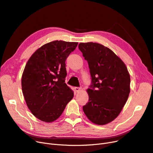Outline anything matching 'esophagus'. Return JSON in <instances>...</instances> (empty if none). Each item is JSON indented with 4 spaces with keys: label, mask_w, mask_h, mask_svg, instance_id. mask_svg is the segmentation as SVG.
Instances as JSON below:
<instances>
[{
    "label": "esophagus",
    "mask_w": 153,
    "mask_h": 153,
    "mask_svg": "<svg viewBox=\"0 0 153 153\" xmlns=\"http://www.w3.org/2000/svg\"><path fill=\"white\" fill-rule=\"evenodd\" d=\"M74 89H75V91H76V92H79L81 90V87H74Z\"/></svg>",
    "instance_id": "1"
}]
</instances>
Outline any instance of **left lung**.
Masks as SVG:
<instances>
[{"label": "left lung", "mask_w": 153, "mask_h": 153, "mask_svg": "<svg viewBox=\"0 0 153 153\" xmlns=\"http://www.w3.org/2000/svg\"><path fill=\"white\" fill-rule=\"evenodd\" d=\"M79 49L89 64L92 80L84 112L94 123L105 125L118 117L127 101L130 74L125 63L102 45L81 43Z\"/></svg>", "instance_id": "8db88e82"}]
</instances>
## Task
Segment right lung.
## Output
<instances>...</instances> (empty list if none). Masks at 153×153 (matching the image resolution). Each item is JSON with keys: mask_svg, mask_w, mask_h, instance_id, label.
<instances>
[{"mask_svg": "<svg viewBox=\"0 0 153 153\" xmlns=\"http://www.w3.org/2000/svg\"><path fill=\"white\" fill-rule=\"evenodd\" d=\"M77 42H51L37 50L28 61L22 77L27 105L34 116L52 122L62 114L74 92L65 83L66 60Z\"/></svg>", "mask_w": 153, "mask_h": 153, "instance_id": "1", "label": "right lung"}]
</instances>
